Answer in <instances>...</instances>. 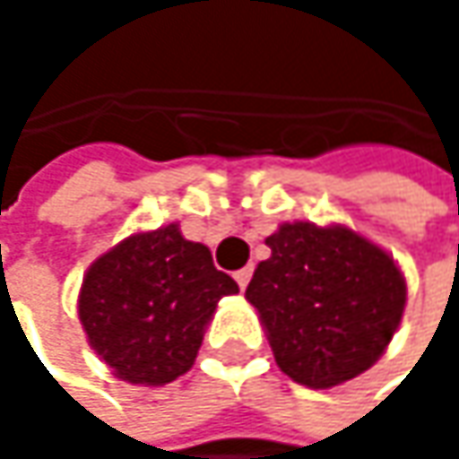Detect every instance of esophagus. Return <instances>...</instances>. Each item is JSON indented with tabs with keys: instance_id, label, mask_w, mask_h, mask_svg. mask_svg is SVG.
<instances>
[{
	"instance_id": "1",
	"label": "esophagus",
	"mask_w": 459,
	"mask_h": 459,
	"mask_svg": "<svg viewBox=\"0 0 459 459\" xmlns=\"http://www.w3.org/2000/svg\"><path fill=\"white\" fill-rule=\"evenodd\" d=\"M233 279H236V284H238V290H247V284H249V279H252V268L247 265V268H241V271H236V273H233Z\"/></svg>"
}]
</instances>
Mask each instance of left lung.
Instances as JSON below:
<instances>
[{
	"label": "left lung",
	"instance_id": "8db88e82",
	"mask_svg": "<svg viewBox=\"0 0 459 459\" xmlns=\"http://www.w3.org/2000/svg\"><path fill=\"white\" fill-rule=\"evenodd\" d=\"M247 300L257 308L276 364L308 388L340 385L388 348L407 303L394 257L342 226L284 223L265 238Z\"/></svg>",
	"mask_w": 459,
	"mask_h": 459
}]
</instances>
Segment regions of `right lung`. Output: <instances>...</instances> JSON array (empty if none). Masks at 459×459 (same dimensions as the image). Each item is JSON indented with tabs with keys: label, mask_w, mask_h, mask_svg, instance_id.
<instances>
[{
	"label": "right lung",
	"mask_w": 459,
	"mask_h": 459,
	"mask_svg": "<svg viewBox=\"0 0 459 459\" xmlns=\"http://www.w3.org/2000/svg\"><path fill=\"white\" fill-rule=\"evenodd\" d=\"M236 292L210 249L169 223L125 238L90 265L79 319L119 380L164 385L191 369L221 298Z\"/></svg>",
	"instance_id": "obj_1"
}]
</instances>
